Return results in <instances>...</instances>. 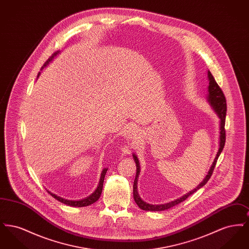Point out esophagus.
Wrapping results in <instances>:
<instances>
[{"label":"esophagus","instance_id":"obj_1","mask_svg":"<svg viewBox=\"0 0 249 249\" xmlns=\"http://www.w3.org/2000/svg\"><path fill=\"white\" fill-rule=\"evenodd\" d=\"M129 135H130V140L131 141H137L139 138H140V136H141V131L139 129H135V128H133L132 130H130V133H129Z\"/></svg>","mask_w":249,"mask_h":249}]
</instances>
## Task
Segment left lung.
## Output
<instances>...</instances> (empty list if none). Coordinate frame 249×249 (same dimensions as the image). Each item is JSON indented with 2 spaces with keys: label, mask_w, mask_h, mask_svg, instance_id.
Returning <instances> with one entry per match:
<instances>
[{
  "label": "left lung",
  "mask_w": 249,
  "mask_h": 249,
  "mask_svg": "<svg viewBox=\"0 0 249 249\" xmlns=\"http://www.w3.org/2000/svg\"><path fill=\"white\" fill-rule=\"evenodd\" d=\"M207 75H208V81H209V85H208V92H207V102L210 105V107L213 108V111L215 112V114L217 115V117L219 118V147L217 150V153L215 155V158L213 160V163L210 167L207 175L205 176V178H203V180L201 181V183L194 189L191 190L190 192L186 193L185 195H183L182 197L178 198L175 201H170L167 203H161V204H151L148 203L146 201H143L141 199L139 193H138V189H137V182H138V178L140 175V163L138 160V158L136 155L132 154L133 156V160L136 163V177L134 179L133 182V199L135 202L137 203V205L144 211H164L167 210L175 205H177L178 203L182 202V201L187 200L188 197H190L191 194H193L195 191L201 189V187H203L207 181L209 180V178H211L212 174H213V168L216 163V160L219 157L220 153L223 150V147L225 145L226 134H225V119H226V112H227V104H226L225 96L223 91L221 90V89L219 88V86L215 82L214 78H213L211 71L208 70L207 71Z\"/></svg>",
  "instance_id": "obj_1"
}]
</instances>
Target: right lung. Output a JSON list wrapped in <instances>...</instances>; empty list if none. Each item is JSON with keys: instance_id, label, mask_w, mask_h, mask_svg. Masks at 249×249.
Instances as JSON below:
<instances>
[{"instance_id": "right-lung-1", "label": "right lung", "mask_w": 249, "mask_h": 249, "mask_svg": "<svg viewBox=\"0 0 249 249\" xmlns=\"http://www.w3.org/2000/svg\"><path fill=\"white\" fill-rule=\"evenodd\" d=\"M59 53H60L59 50V51H56V52L45 62V64H44V65L42 66V68H41V71H43V69H45V68L48 66V64L54 59V58L59 55ZM40 73H41V71H39V73H38V75H37V78L39 77ZM107 168H105V169L102 171L101 178H100L99 184H98V186H97V189L95 190L94 192H93L92 194H90L89 197H86V198H84L82 200H76V201L73 200V201H72V200L64 199V198H62V197H60V196L56 195L55 193H52V192L49 191V190H48V193H49L52 197H54L56 200H58V201L62 202V203H64V204H66V205H70V206H73V207H84V206L90 205V204L94 203L95 201H98L99 198H100V196H101V194H102L103 186H104V181H105V177H106V175H107Z\"/></svg>"}]
</instances>
